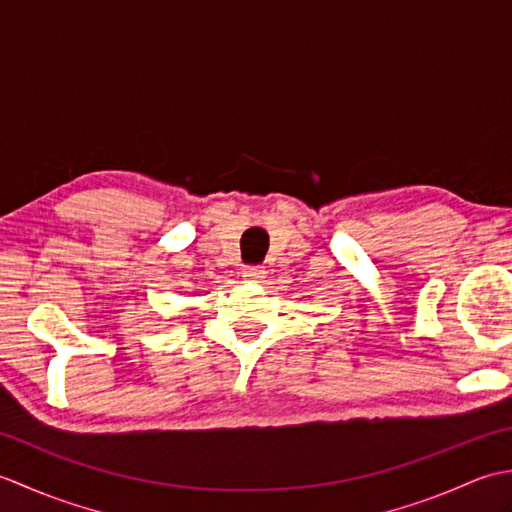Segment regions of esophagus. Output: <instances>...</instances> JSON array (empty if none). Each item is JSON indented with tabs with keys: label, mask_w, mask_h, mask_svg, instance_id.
<instances>
[{
	"label": "esophagus",
	"mask_w": 512,
	"mask_h": 512,
	"mask_svg": "<svg viewBox=\"0 0 512 512\" xmlns=\"http://www.w3.org/2000/svg\"><path fill=\"white\" fill-rule=\"evenodd\" d=\"M264 275H266L264 266H250V268L242 270V277H246V279H264Z\"/></svg>",
	"instance_id": "esophagus-1"
}]
</instances>
